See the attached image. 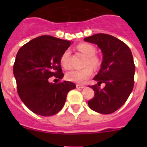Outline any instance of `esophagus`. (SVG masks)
Instances as JSON below:
<instances>
[{
	"label": "esophagus",
	"mask_w": 147,
	"mask_h": 147,
	"mask_svg": "<svg viewBox=\"0 0 147 147\" xmlns=\"http://www.w3.org/2000/svg\"><path fill=\"white\" fill-rule=\"evenodd\" d=\"M85 87V85H76V88H81V89H82V88H84Z\"/></svg>",
	"instance_id": "34e87169"
}]
</instances>
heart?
I'll return each mask as SVG.
<instances>
[{
  "instance_id": "b5f03b06",
  "label": "heart",
  "mask_w": 147,
  "mask_h": 147,
  "mask_svg": "<svg viewBox=\"0 0 147 147\" xmlns=\"http://www.w3.org/2000/svg\"><path fill=\"white\" fill-rule=\"evenodd\" d=\"M78 50L82 52L84 54L88 56V59L85 62V68L82 69H72L71 71H68L65 75V77L70 82L83 84L85 81L92 76L93 73L92 68L98 69L100 65V59L97 56L96 49L94 46L88 43H81L77 47ZM60 63L62 66L65 69H69L71 68V62H70V51L66 49L63 52V53L60 57Z\"/></svg>"
}]
</instances>
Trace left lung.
Wrapping results in <instances>:
<instances>
[{
    "instance_id": "left-lung-1",
    "label": "left lung",
    "mask_w": 147,
    "mask_h": 147,
    "mask_svg": "<svg viewBox=\"0 0 147 147\" xmlns=\"http://www.w3.org/2000/svg\"><path fill=\"white\" fill-rule=\"evenodd\" d=\"M98 45L103 53V61L94 80L98 84L90 86L94 96L88 100L91 109L108 114L118 110L127 101L134 85L135 65L127 44L113 36L98 33L84 39ZM105 83L104 89L100 85Z\"/></svg>"
}]
</instances>
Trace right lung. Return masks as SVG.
I'll return each mask as SVG.
<instances>
[{"label": "right lung", "mask_w": 147, "mask_h": 147, "mask_svg": "<svg viewBox=\"0 0 147 147\" xmlns=\"http://www.w3.org/2000/svg\"><path fill=\"white\" fill-rule=\"evenodd\" d=\"M70 45V41L41 36L18 51L13 64L17 93L33 113L45 117L57 114L64 106L68 93L76 88L71 82H49L53 76L58 81L63 78L60 57Z\"/></svg>", "instance_id": "add662e5"}]
</instances>
